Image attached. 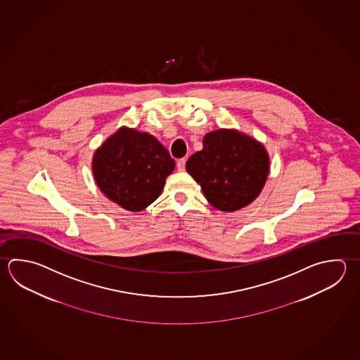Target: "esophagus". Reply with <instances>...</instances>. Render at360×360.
<instances>
[{"label": "esophagus", "mask_w": 360, "mask_h": 360, "mask_svg": "<svg viewBox=\"0 0 360 360\" xmlns=\"http://www.w3.org/2000/svg\"><path fill=\"white\" fill-rule=\"evenodd\" d=\"M176 168L179 172H184V169H186V159H179L176 162Z\"/></svg>", "instance_id": "1"}]
</instances>
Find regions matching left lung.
I'll return each mask as SVG.
<instances>
[{"label": "left lung", "instance_id": "1", "mask_svg": "<svg viewBox=\"0 0 360 360\" xmlns=\"http://www.w3.org/2000/svg\"><path fill=\"white\" fill-rule=\"evenodd\" d=\"M204 148L186 163L206 200L220 211H237L253 202L265 186L270 159L265 146L237 129L206 134Z\"/></svg>", "mask_w": 360, "mask_h": 360}]
</instances>
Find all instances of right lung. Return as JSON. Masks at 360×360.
I'll return each mask as SVG.
<instances>
[{
    "label": "right lung",
    "instance_id": "add662e5",
    "mask_svg": "<svg viewBox=\"0 0 360 360\" xmlns=\"http://www.w3.org/2000/svg\"><path fill=\"white\" fill-rule=\"evenodd\" d=\"M174 168L168 150L154 136L127 127L109 136L93 156L98 187L129 211H141L153 204Z\"/></svg>",
    "mask_w": 360,
    "mask_h": 360
}]
</instances>
